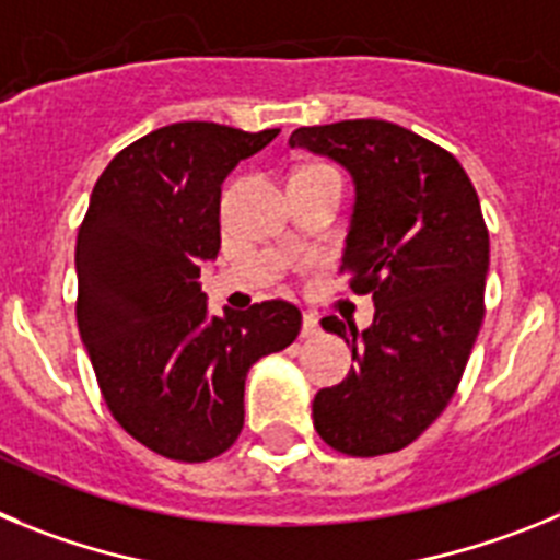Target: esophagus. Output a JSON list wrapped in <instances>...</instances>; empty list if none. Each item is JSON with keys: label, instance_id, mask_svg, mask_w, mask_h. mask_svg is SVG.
Returning <instances> with one entry per match:
<instances>
[{"label": "esophagus", "instance_id": "esophagus-1", "mask_svg": "<svg viewBox=\"0 0 560 560\" xmlns=\"http://www.w3.org/2000/svg\"><path fill=\"white\" fill-rule=\"evenodd\" d=\"M303 339H314L316 334H319V319H316L314 314H303Z\"/></svg>", "mask_w": 560, "mask_h": 560}]
</instances>
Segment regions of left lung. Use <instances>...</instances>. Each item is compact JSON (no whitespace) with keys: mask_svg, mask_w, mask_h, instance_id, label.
<instances>
[{"mask_svg":"<svg viewBox=\"0 0 560 560\" xmlns=\"http://www.w3.org/2000/svg\"><path fill=\"white\" fill-rule=\"evenodd\" d=\"M291 148L350 173L353 215L341 275L373 294L368 330L325 316L353 348L348 378L314 398V429L350 457L400 452L446 409L485 316L488 226L446 148L387 120L303 126Z\"/></svg>","mask_w":560,"mask_h":560,"instance_id":"obj_1","label":"left lung"}]
</instances>
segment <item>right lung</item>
<instances>
[{"label":"right lung","mask_w":560,"mask_h":560,"mask_svg":"<svg viewBox=\"0 0 560 560\" xmlns=\"http://www.w3.org/2000/svg\"><path fill=\"white\" fill-rule=\"evenodd\" d=\"M277 128L173 122L122 148L78 230V330L114 420L142 446L205 463L244 429L257 359L303 328L285 300L207 314L201 260L221 249V185Z\"/></svg>","instance_id":"obj_1"}]
</instances>
